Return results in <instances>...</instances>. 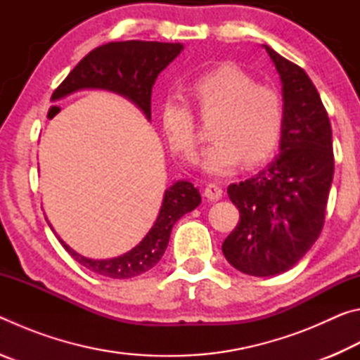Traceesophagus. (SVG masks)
<instances>
[{"label":"esophagus","mask_w":360,"mask_h":360,"mask_svg":"<svg viewBox=\"0 0 360 360\" xmlns=\"http://www.w3.org/2000/svg\"><path fill=\"white\" fill-rule=\"evenodd\" d=\"M205 197L211 200V202H216V200L222 197V187L214 184V182H210V184L205 188Z\"/></svg>","instance_id":"1"}]
</instances>
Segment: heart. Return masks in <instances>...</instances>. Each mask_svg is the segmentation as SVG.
<instances>
[{
    "label": "heart",
    "instance_id": "obj_1",
    "mask_svg": "<svg viewBox=\"0 0 360 360\" xmlns=\"http://www.w3.org/2000/svg\"><path fill=\"white\" fill-rule=\"evenodd\" d=\"M188 95L202 114L219 112L212 125L214 141L202 155L206 172L229 174L243 160L254 167L275 154L284 130V105L275 89L257 84L235 66H221L195 77ZM160 122L174 154L192 160L197 125L191 105L179 95H169L162 103Z\"/></svg>",
    "mask_w": 360,
    "mask_h": 360
}]
</instances>
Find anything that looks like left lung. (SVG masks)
Segmentation results:
<instances>
[{
  "mask_svg": "<svg viewBox=\"0 0 360 360\" xmlns=\"http://www.w3.org/2000/svg\"><path fill=\"white\" fill-rule=\"evenodd\" d=\"M283 82L281 154L270 167L227 193L240 221L222 252L251 276L288 271L319 238L333 179L330 120L311 79L300 66L264 46Z\"/></svg>",
  "mask_w": 360,
  "mask_h": 360,
  "instance_id": "left-lung-1",
  "label": "left lung"
}]
</instances>
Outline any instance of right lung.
Segmentation results:
<instances>
[{
	"mask_svg": "<svg viewBox=\"0 0 360 360\" xmlns=\"http://www.w3.org/2000/svg\"><path fill=\"white\" fill-rule=\"evenodd\" d=\"M181 51L182 44L179 42H108L94 49L76 65V68L53 90L52 101L81 89H105L124 95L150 119L152 85L155 84L160 71L165 70ZM200 202L202 197L192 182H176L165 191L160 212L149 233L136 248L115 259H87L72 251L62 240L60 241L72 259L96 275L114 279L135 278L158 264L168 246L176 221L193 211Z\"/></svg>",
	"mask_w": 360,
	"mask_h": 360,
	"instance_id": "1",
	"label": "right lung"
}]
</instances>
